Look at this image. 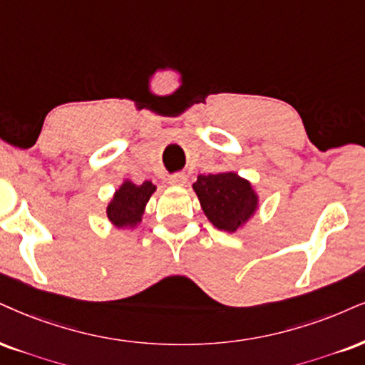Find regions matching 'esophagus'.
<instances>
[{
	"label": "esophagus",
	"instance_id": "obj_1",
	"mask_svg": "<svg viewBox=\"0 0 365 365\" xmlns=\"http://www.w3.org/2000/svg\"><path fill=\"white\" fill-rule=\"evenodd\" d=\"M169 182L174 184V186H182L184 182H186V174L182 173H175L169 178Z\"/></svg>",
	"mask_w": 365,
	"mask_h": 365
}]
</instances>
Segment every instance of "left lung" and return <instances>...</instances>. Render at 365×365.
Instances as JSON below:
<instances>
[{"mask_svg": "<svg viewBox=\"0 0 365 365\" xmlns=\"http://www.w3.org/2000/svg\"><path fill=\"white\" fill-rule=\"evenodd\" d=\"M192 187L205 215L220 230L235 232L257 208L250 182L235 173L200 174Z\"/></svg>", "mask_w": 365, "mask_h": 365, "instance_id": "8db88e82", "label": "left lung"}]
</instances>
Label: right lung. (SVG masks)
Returning a JSON list of instances; mask_svg holds the SVG:
<instances>
[{"instance_id":"right-lung-1","label":"right lung","mask_w":365,"mask_h":365,"mask_svg":"<svg viewBox=\"0 0 365 365\" xmlns=\"http://www.w3.org/2000/svg\"><path fill=\"white\" fill-rule=\"evenodd\" d=\"M155 191V186L150 181L142 184L123 182L118 191L115 192L113 201L108 205V218L116 227H127V225H137L145 208L148 197Z\"/></svg>"}]
</instances>
